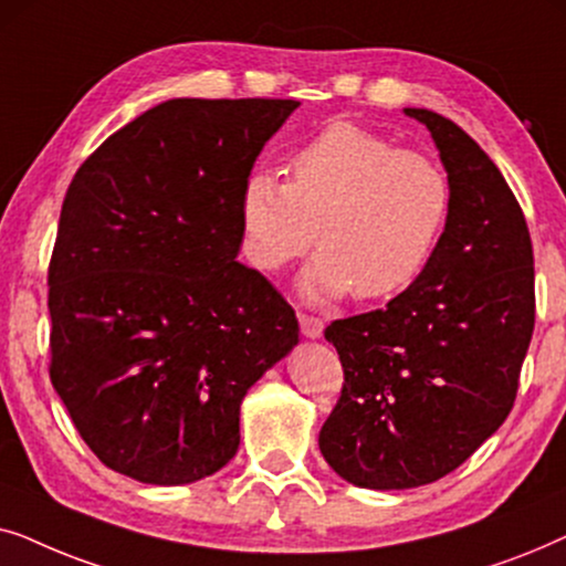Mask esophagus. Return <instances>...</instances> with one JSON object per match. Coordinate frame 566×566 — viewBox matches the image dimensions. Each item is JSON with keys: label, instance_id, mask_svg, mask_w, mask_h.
<instances>
[{"label": "esophagus", "instance_id": "obj_1", "mask_svg": "<svg viewBox=\"0 0 566 566\" xmlns=\"http://www.w3.org/2000/svg\"><path fill=\"white\" fill-rule=\"evenodd\" d=\"M298 324H301V332H304V337H308V339L322 337V332H324V322H322V319H316V316L298 314Z\"/></svg>", "mask_w": 566, "mask_h": 566}]
</instances>
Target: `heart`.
<instances>
[{"instance_id": "1", "label": "heart", "mask_w": 566, "mask_h": 566, "mask_svg": "<svg viewBox=\"0 0 566 566\" xmlns=\"http://www.w3.org/2000/svg\"><path fill=\"white\" fill-rule=\"evenodd\" d=\"M451 216V182L436 159L399 149L355 123H332L289 159V182L252 172L239 196L244 252L277 273L312 250L301 277L314 304L355 293L391 298L430 265Z\"/></svg>"}]
</instances>
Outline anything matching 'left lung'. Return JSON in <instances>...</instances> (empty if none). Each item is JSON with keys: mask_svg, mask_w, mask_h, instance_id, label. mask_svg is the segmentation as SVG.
Instances as JSON below:
<instances>
[{"mask_svg": "<svg viewBox=\"0 0 566 566\" xmlns=\"http://www.w3.org/2000/svg\"><path fill=\"white\" fill-rule=\"evenodd\" d=\"M428 126L451 216L424 273L386 308L324 329L345 370L319 451L363 490H412L459 469L505 422L528 353L536 293L525 216L497 165L443 115Z\"/></svg>", "mask_w": 566, "mask_h": 566, "instance_id": "left-lung-1", "label": "left lung"}]
</instances>
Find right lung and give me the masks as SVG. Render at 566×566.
I'll return each instance as SVG.
<instances>
[{"label":"right lung","mask_w":566,"mask_h":566,"mask_svg":"<svg viewBox=\"0 0 566 566\" xmlns=\"http://www.w3.org/2000/svg\"><path fill=\"white\" fill-rule=\"evenodd\" d=\"M296 99H167L76 169L49 268L51 384L107 469L175 486L227 467L239 407L298 319L237 260L239 196Z\"/></svg>","instance_id":"obj_1"}]
</instances>
